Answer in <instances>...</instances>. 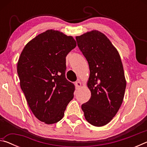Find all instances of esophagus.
I'll list each match as a JSON object with an SVG mask.
<instances>
[{"label": "esophagus", "instance_id": "esophagus-1", "mask_svg": "<svg viewBox=\"0 0 147 147\" xmlns=\"http://www.w3.org/2000/svg\"><path fill=\"white\" fill-rule=\"evenodd\" d=\"M75 85H76V87L77 88H80V87H81L82 84H81L80 82V81L78 80V81L76 82H75Z\"/></svg>", "mask_w": 147, "mask_h": 147}]
</instances>
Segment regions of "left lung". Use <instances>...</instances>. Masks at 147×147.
Masks as SVG:
<instances>
[{
  "label": "left lung",
  "mask_w": 147,
  "mask_h": 147,
  "mask_svg": "<svg viewBox=\"0 0 147 147\" xmlns=\"http://www.w3.org/2000/svg\"><path fill=\"white\" fill-rule=\"evenodd\" d=\"M77 45L88 62V87L91 96L82 105L88 123L102 126L115 116L123 102L126 82L121 57L102 32H88L76 36Z\"/></svg>",
  "instance_id": "1"
}]
</instances>
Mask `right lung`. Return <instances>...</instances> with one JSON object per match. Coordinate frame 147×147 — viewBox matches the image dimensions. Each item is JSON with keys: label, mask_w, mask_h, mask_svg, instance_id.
<instances>
[{"label": "right lung", "mask_w": 147, "mask_h": 147, "mask_svg": "<svg viewBox=\"0 0 147 147\" xmlns=\"http://www.w3.org/2000/svg\"><path fill=\"white\" fill-rule=\"evenodd\" d=\"M76 46L72 36L48 30L24 47L17 63L20 85L32 113L47 124L63 118L75 87L65 78L66 56Z\"/></svg>", "instance_id": "add662e5"}]
</instances>
